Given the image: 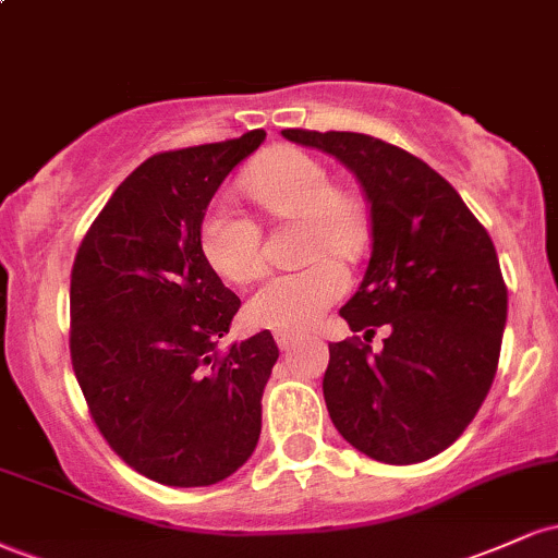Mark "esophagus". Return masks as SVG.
Instances as JSON below:
<instances>
[{
	"label": "esophagus",
	"mask_w": 558,
	"mask_h": 558,
	"mask_svg": "<svg viewBox=\"0 0 558 558\" xmlns=\"http://www.w3.org/2000/svg\"><path fill=\"white\" fill-rule=\"evenodd\" d=\"M296 341H299L296 332H286V330H278V332H275V343H278V349H280V351H288V349H291V345L296 343Z\"/></svg>",
	"instance_id": "1"
}]
</instances>
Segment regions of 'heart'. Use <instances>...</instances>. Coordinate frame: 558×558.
<instances>
[{"mask_svg":"<svg viewBox=\"0 0 558 558\" xmlns=\"http://www.w3.org/2000/svg\"><path fill=\"white\" fill-rule=\"evenodd\" d=\"M243 191L272 217L301 220L299 254L310 259L299 270L270 275L248 296V323L267 330H306L349 288L343 265L325 257V252L341 257H354L360 252L364 239L360 204L345 191L332 189L330 170L296 146H278L262 157L243 175ZM198 248L204 262L230 283L254 278L262 267L257 222L241 215L226 198H215L204 213Z\"/></svg>","mask_w":558,"mask_h":558,"instance_id":"b5f03b06","label":"heart"}]
</instances>
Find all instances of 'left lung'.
<instances>
[{
    "mask_svg": "<svg viewBox=\"0 0 558 558\" xmlns=\"http://www.w3.org/2000/svg\"><path fill=\"white\" fill-rule=\"evenodd\" d=\"M293 144L345 165L369 204L373 254L341 306L373 341L330 343L323 393L332 425L369 459L417 464L475 420L496 377L506 286L488 230L446 178L399 146L349 131L288 128Z\"/></svg>",
    "mask_w": 558,
    "mask_h": 558,
    "instance_id": "left-lung-1",
    "label": "left lung"
}]
</instances>
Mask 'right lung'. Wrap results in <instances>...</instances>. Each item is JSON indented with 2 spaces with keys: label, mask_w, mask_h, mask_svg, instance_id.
Listing matches in <instances>:
<instances>
[{
  "label": "right lung",
  "mask_w": 558,
  "mask_h": 558,
  "mask_svg": "<svg viewBox=\"0 0 558 558\" xmlns=\"http://www.w3.org/2000/svg\"><path fill=\"white\" fill-rule=\"evenodd\" d=\"M265 131L162 151L118 185L75 254L70 356L92 417L125 464L175 488L246 464L278 362L270 330L217 354L241 299L198 248V226Z\"/></svg>",
  "instance_id": "obj_1"
}]
</instances>
